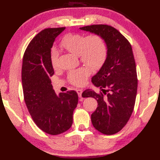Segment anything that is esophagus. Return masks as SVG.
I'll use <instances>...</instances> for the list:
<instances>
[{"instance_id": "1", "label": "esophagus", "mask_w": 160, "mask_h": 160, "mask_svg": "<svg viewBox=\"0 0 160 160\" xmlns=\"http://www.w3.org/2000/svg\"><path fill=\"white\" fill-rule=\"evenodd\" d=\"M76 92H77V93H78V97H82V90H81V89H78V90H76Z\"/></svg>"}]
</instances>
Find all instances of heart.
<instances>
[{
    "label": "heart",
    "mask_w": 160,
    "mask_h": 160,
    "mask_svg": "<svg viewBox=\"0 0 160 160\" xmlns=\"http://www.w3.org/2000/svg\"><path fill=\"white\" fill-rule=\"evenodd\" d=\"M60 47L75 55H78L80 61L93 69H98L104 64L107 56V48L104 40L96 34L85 37L82 34L70 33L66 34L60 42ZM58 53L53 50L51 53V63L53 68L57 66ZM90 74V70L82 67L70 72L68 75L70 82L80 86L85 83Z\"/></svg>",
    "instance_id": "1"
}]
</instances>
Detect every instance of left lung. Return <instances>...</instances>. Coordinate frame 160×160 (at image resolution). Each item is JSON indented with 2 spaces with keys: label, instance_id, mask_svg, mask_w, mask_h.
Segmentation results:
<instances>
[{
  "label": "left lung",
  "instance_id": "1",
  "mask_svg": "<svg viewBox=\"0 0 160 160\" xmlns=\"http://www.w3.org/2000/svg\"><path fill=\"white\" fill-rule=\"evenodd\" d=\"M80 29L99 35L107 45L106 60L92 78V82L102 92L88 89L82 96L94 97L98 103L91 115L95 129L105 135L115 134L128 121L136 98L137 72L131 45L112 26L93 25Z\"/></svg>",
  "mask_w": 160,
  "mask_h": 160
}]
</instances>
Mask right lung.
<instances>
[{"instance_id": "obj_1", "label": "right lung", "mask_w": 160, "mask_h": 160, "mask_svg": "<svg viewBox=\"0 0 160 160\" xmlns=\"http://www.w3.org/2000/svg\"><path fill=\"white\" fill-rule=\"evenodd\" d=\"M66 28L45 29L35 36L24 54L22 83L24 98L32 119L39 128L58 135L71 127L78 103L74 90L56 94L50 77L54 74L51 51L56 38Z\"/></svg>"}]
</instances>
